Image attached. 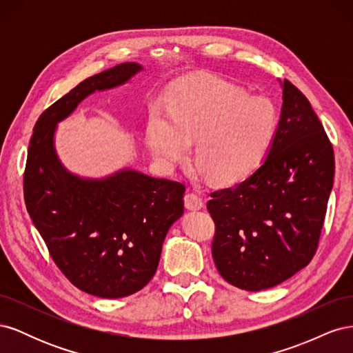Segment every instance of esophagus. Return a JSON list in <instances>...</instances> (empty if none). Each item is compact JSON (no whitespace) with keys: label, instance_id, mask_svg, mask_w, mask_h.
I'll use <instances>...</instances> for the list:
<instances>
[{"label":"esophagus","instance_id":"esophagus-1","mask_svg":"<svg viewBox=\"0 0 353 353\" xmlns=\"http://www.w3.org/2000/svg\"><path fill=\"white\" fill-rule=\"evenodd\" d=\"M184 205L190 210H199L203 208V199L197 193L191 191V193H187L184 196Z\"/></svg>","mask_w":353,"mask_h":353}]
</instances>
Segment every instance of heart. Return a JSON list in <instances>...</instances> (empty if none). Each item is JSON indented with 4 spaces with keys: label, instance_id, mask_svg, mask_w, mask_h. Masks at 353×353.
<instances>
[{
    "label": "heart",
    "instance_id": "heart-1",
    "mask_svg": "<svg viewBox=\"0 0 353 353\" xmlns=\"http://www.w3.org/2000/svg\"><path fill=\"white\" fill-rule=\"evenodd\" d=\"M166 112L153 110L148 117L147 143L154 157L175 165L197 140V163L221 184L250 176L265 162L280 126L272 100L213 77L176 83Z\"/></svg>",
    "mask_w": 353,
    "mask_h": 353
}]
</instances>
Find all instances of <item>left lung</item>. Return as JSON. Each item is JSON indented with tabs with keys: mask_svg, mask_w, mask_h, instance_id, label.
<instances>
[{
	"mask_svg": "<svg viewBox=\"0 0 353 353\" xmlns=\"http://www.w3.org/2000/svg\"><path fill=\"white\" fill-rule=\"evenodd\" d=\"M279 132L243 183L213 191L212 256L222 279L259 292L312 261L334 179V152L311 103L284 79Z\"/></svg>",
	"mask_w": 353,
	"mask_h": 353,
	"instance_id": "obj_1",
	"label": "left lung"
}]
</instances>
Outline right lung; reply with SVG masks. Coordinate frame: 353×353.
Returning a JSON list of instances; mask_svg holds the SVG:
<instances>
[{
  "mask_svg": "<svg viewBox=\"0 0 353 353\" xmlns=\"http://www.w3.org/2000/svg\"><path fill=\"white\" fill-rule=\"evenodd\" d=\"M141 69L122 63L78 83L38 117L28 148L23 194L32 222L63 275L104 299L134 294L153 279L166 232L184 212L185 185L131 169L79 178L59 162L54 132L85 97Z\"/></svg>",
  "mask_w": 353,
  "mask_h": 353,
  "instance_id": "right-lung-1",
  "label": "right lung"
}]
</instances>
